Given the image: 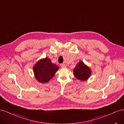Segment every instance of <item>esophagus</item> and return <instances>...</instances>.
Listing matches in <instances>:
<instances>
[{
    "label": "esophagus",
    "instance_id": "esophagus-1",
    "mask_svg": "<svg viewBox=\"0 0 124 124\" xmlns=\"http://www.w3.org/2000/svg\"><path fill=\"white\" fill-rule=\"evenodd\" d=\"M60 66H61V67L62 68H65V67H66V65L65 64H60Z\"/></svg>",
    "mask_w": 124,
    "mask_h": 124
}]
</instances>
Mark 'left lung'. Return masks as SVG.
<instances>
[{"label":"left lung","mask_w":124,"mask_h":124,"mask_svg":"<svg viewBox=\"0 0 124 124\" xmlns=\"http://www.w3.org/2000/svg\"><path fill=\"white\" fill-rule=\"evenodd\" d=\"M74 75L76 79L82 82L88 79L91 74V70L82 61H80L73 69Z\"/></svg>","instance_id":"8db88e82"}]
</instances>
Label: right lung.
<instances>
[{"label":"right lung","mask_w":124,"mask_h":124,"mask_svg":"<svg viewBox=\"0 0 124 124\" xmlns=\"http://www.w3.org/2000/svg\"><path fill=\"white\" fill-rule=\"evenodd\" d=\"M59 69V66L52 63L47 57L39 60L33 66L35 78L41 83H48Z\"/></svg>","instance_id":"1"}]
</instances>
